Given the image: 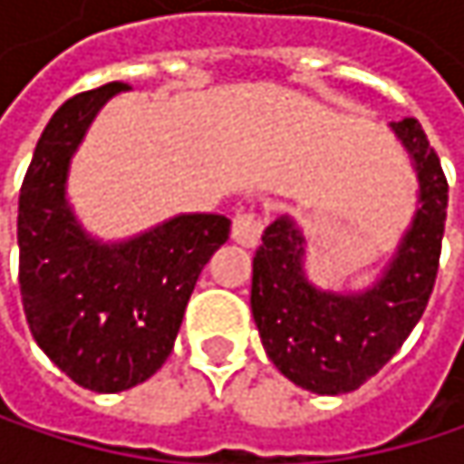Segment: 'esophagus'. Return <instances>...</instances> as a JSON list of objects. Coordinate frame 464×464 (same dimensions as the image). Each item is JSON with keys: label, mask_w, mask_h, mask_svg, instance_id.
Returning <instances> with one entry per match:
<instances>
[{"label": "esophagus", "mask_w": 464, "mask_h": 464, "mask_svg": "<svg viewBox=\"0 0 464 464\" xmlns=\"http://www.w3.org/2000/svg\"><path fill=\"white\" fill-rule=\"evenodd\" d=\"M260 233H263V218L255 209L236 212L231 228L233 241H238L241 246H255L260 241Z\"/></svg>", "instance_id": "1"}]
</instances>
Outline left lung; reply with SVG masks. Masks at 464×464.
Returning a JSON list of instances; mask_svg holds the SVG:
<instances>
[{"mask_svg":"<svg viewBox=\"0 0 464 464\" xmlns=\"http://www.w3.org/2000/svg\"><path fill=\"white\" fill-rule=\"evenodd\" d=\"M419 174L411 231L384 276L362 295H335L309 285L304 236L290 218L274 220L252 260V317L271 362L317 395L352 392L403 346L435 287L446 226L449 182L417 118L392 123Z\"/></svg>","mask_w":464,"mask_h":464,"instance_id":"left-lung-1","label":"left lung"}]
</instances>
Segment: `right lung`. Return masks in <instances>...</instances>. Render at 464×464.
<instances>
[{
	"label": "right lung",
	"instance_id": "obj_1",
	"mask_svg": "<svg viewBox=\"0 0 464 464\" xmlns=\"http://www.w3.org/2000/svg\"><path fill=\"white\" fill-rule=\"evenodd\" d=\"M126 82L72 96L50 118L18 198V282L26 323L80 387L121 392L169 357L201 268L228 241L223 215H179L126 244H96L63 198L66 166L102 104Z\"/></svg>",
	"mask_w": 464,
	"mask_h": 464
}]
</instances>
